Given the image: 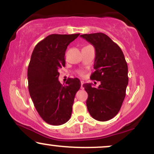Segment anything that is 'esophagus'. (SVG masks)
Here are the masks:
<instances>
[{
	"instance_id": "1",
	"label": "esophagus",
	"mask_w": 154,
	"mask_h": 154,
	"mask_svg": "<svg viewBox=\"0 0 154 154\" xmlns=\"http://www.w3.org/2000/svg\"><path fill=\"white\" fill-rule=\"evenodd\" d=\"M83 84H84V81H81V88H83L82 87Z\"/></svg>"
}]
</instances>
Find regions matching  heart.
Wrapping results in <instances>:
<instances>
[{"label": "heart", "instance_id": "b5f03b06", "mask_svg": "<svg viewBox=\"0 0 154 154\" xmlns=\"http://www.w3.org/2000/svg\"><path fill=\"white\" fill-rule=\"evenodd\" d=\"M78 74H79V75L82 76V75H83V72H82V71L79 72H78Z\"/></svg>", "mask_w": 154, "mask_h": 154}]
</instances>
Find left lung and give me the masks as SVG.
<instances>
[{"instance_id":"8db88e82","label":"left lung","mask_w":154,"mask_h":154,"mask_svg":"<svg viewBox=\"0 0 154 154\" xmlns=\"http://www.w3.org/2000/svg\"><path fill=\"white\" fill-rule=\"evenodd\" d=\"M85 39L95 48V72L92 80L100 81L98 88L91 83L83 85L88 93V110L93 119L105 122L118 114L126 95L128 85V67L122 51L106 35L102 32L84 34Z\"/></svg>"}]
</instances>
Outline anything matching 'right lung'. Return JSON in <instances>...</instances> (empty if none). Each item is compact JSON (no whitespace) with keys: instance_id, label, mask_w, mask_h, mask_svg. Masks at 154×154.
Masks as SVG:
<instances>
[{"instance_id":"obj_1","label":"right lung","mask_w":154,"mask_h":154,"mask_svg":"<svg viewBox=\"0 0 154 154\" xmlns=\"http://www.w3.org/2000/svg\"><path fill=\"white\" fill-rule=\"evenodd\" d=\"M79 34H53L35 45L27 69L28 88L39 115L51 125H61L72 115L75 94L80 88L78 78H69L65 85L59 70L65 66L67 46Z\"/></svg>"}]
</instances>
